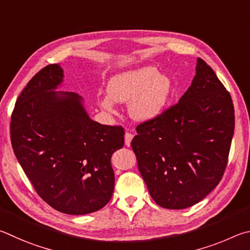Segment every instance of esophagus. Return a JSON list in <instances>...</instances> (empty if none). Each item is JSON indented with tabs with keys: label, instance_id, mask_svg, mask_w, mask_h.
Here are the masks:
<instances>
[{
	"label": "esophagus",
	"instance_id": "1",
	"mask_svg": "<svg viewBox=\"0 0 250 250\" xmlns=\"http://www.w3.org/2000/svg\"><path fill=\"white\" fill-rule=\"evenodd\" d=\"M133 134L132 133H125V145L126 146H130V143H132V139H133Z\"/></svg>",
	"mask_w": 250,
	"mask_h": 250
}]
</instances>
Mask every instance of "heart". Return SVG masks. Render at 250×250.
I'll return each mask as SVG.
<instances>
[{"instance_id": "b5f03b06", "label": "heart", "mask_w": 250, "mask_h": 250, "mask_svg": "<svg viewBox=\"0 0 250 250\" xmlns=\"http://www.w3.org/2000/svg\"><path fill=\"white\" fill-rule=\"evenodd\" d=\"M108 98L99 100L101 108L115 113L114 102L128 103L134 121L145 123L158 117L167 106L172 92V81L151 65L121 72L109 79Z\"/></svg>"}]
</instances>
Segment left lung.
<instances>
[{
	"label": "left lung",
	"mask_w": 250,
	"mask_h": 250,
	"mask_svg": "<svg viewBox=\"0 0 250 250\" xmlns=\"http://www.w3.org/2000/svg\"><path fill=\"white\" fill-rule=\"evenodd\" d=\"M234 128L230 94L198 58L195 77L178 104L138 125L132 141L139 172L155 202L182 209L215 189L225 171Z\"/></svg>",
	"instance_id": "obj_1"
}]
</instances>
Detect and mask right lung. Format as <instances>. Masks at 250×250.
Segmentation results:
<instances>
[{"label":"right lung","instance_id":"right-lung-1","mask_svg":"<svg viewBox=\"0 0 250 250\" xmlns=\"http://www.w3.org/2000/svg\"><path fill=\"white\" fill-rule=\"evenodd\" d=\"M62 82L60 64L28 82L12 114L11 141L39 196L61 213L84 215L112 198L111 158L124 146V129L91 120L82 96L57 91Z\"/></svg>","mask_w":250,"mask_h":250}]
</instances>
